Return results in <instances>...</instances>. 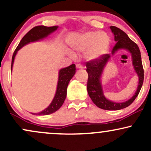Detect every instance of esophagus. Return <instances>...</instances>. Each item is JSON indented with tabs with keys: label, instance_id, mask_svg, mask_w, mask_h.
I'll return each mask as SVG.
<instances>
[{
	"label": "esophagus",
	"instance_id": "34e87169",
	"mask_svg": "<svg viewBox=\"0 0 151 151\" xmlns=\"http://www.w3.org/2000/svg\"><path fill=\"white\" fill-rule=\"evenodd\" d=\"M76 67H77V69H82L83 66L80 65V64H77V65H76Z\"/></svg>",
	"mask_w": 151,
	"mask_h": 151
}]
</instances>
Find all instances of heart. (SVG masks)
<instances>
[{"label":"heart","instance_id":"heart-1","mask_svg":"<svg viewBox=\"0 0 151 151\" xmlns=\"http://www.w3.org/2000/svg\"><path fill=\"white\" fill-rule=\"evenodd\" d=\"M111 38L107 33L97 31L84 32L70 42L72 49L77 52H84V57L89 61L99 60L108 52ZM72 55V54H71Z\"/></svg>","mask_w":151,"mask_h":151}]
</instances>
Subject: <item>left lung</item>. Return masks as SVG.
Wrapping results in <instances>:
<instances>
[{
	"mask_svg": "<svg viewBox=\"0 0 151 151\" xmlns=\"http://www.w3.org/2000/svg\"><path fill=\"white\" fill-rule=\"evenodd\" d=\"M110 28L114 35V40L116 43L112 49L111 55L106 54L99 60L89 61L86 63V72L88 73L87 91L91 99L99 108L104 110H120L131 105L138 96L143 85L144 71L142 65L141 52L136 43L131 40L126 32L119 27L111 26ZM121 49H127L132 54L134 68L138 74L139 82L136 93L129 100L122 103H116L108 100L104 96L100 78L103 68L111 55Z\"/></svg>",
	"mask_w": 151,
	"mask_h": 151,
	"instance_id": "left-lung-1",
	"label": "left lung"
}]
</instances>
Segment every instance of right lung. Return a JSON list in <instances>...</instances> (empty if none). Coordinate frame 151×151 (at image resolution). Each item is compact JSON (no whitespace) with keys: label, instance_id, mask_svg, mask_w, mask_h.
<instances>
[{"label":"right lung","instance_id":"add662e5","mask_svg":"<svg viewBox=\"0 0 151 151\" xmlns=\"http://www.w3.org/2000/svg\"><path fill=\"white\" fill-rule=\"evenodd\" d=\"M58 26H52V27H46V26L39 25L34 27L33 28L27 32V34L22 38L20 43L15 49L14 53H13V58H12L11 62V70L13 68V62H14V59L15 55H16L17 52L18 51L20 48L22 47L25 45L28 44L31 42H35V41L39 40L40 39L48 36L54 31H55L58 29ZM76 72V67L74 64H72L69 67H65V68L62 69L59 72V78H58V87H57L56 93L52 101L50 104V105L47 108H46L42 111L39 112L37 114H33L36 115H48V114H52L58 111L62 105L63 104L65 101L66 96H67V89L68 86L69 82L70 79L73 77Z\"/></svg>","mask_w":151,"mask_h":151}]
</instances>
